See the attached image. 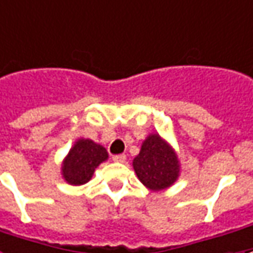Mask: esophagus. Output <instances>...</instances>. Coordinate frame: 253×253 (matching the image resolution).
Here are the masks:
<instances>
[{"label": "esophagus", "instance_id": "esophagus-1", "mask_svg": "<svg viewBox=\"0 0 253 253\" xmlns=\"http://www.w3.org/2000/svg\"><path fill=\"white\" fill-rule=\"evenodd\" d=\"M112 159L115 162H125L126 161V155L125 154H119V155H113Z\"/></svg>", "mask_w": 253, "mask_h": 253}]
</instances>
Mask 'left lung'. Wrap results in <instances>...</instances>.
Returning <instances> with one entry per match:
<instances>
[{
	"label": "left lung",
	"mask_w": 253,
	"mask_h": 253,
	"mask_svg": "<svg viewBox=\"0 0 253 253\" xmlns=\"http://www.w3.org/2000/svg\"><path fill=\"white\" fill-rule=\"evenodd\" d=\"M133 168L142 184L152 191H161L176 183L180 162L174 149L159 134H149L134 158Z\"/></svg>",
	"instance_id": "8db88e82"
}]
</instances>
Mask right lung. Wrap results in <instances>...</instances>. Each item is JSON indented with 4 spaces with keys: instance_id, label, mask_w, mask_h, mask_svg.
Masks as SVG:
<instances>
[{
    "instance_id": "obj_1",
    "label": "right lung",
    "mask_w": 253,
    "mask_h": 253,
    "mask_svg": "<svg viewBox=\"0 0 253 253\" xmlns=\"http://www.w3.org/2000/svg\"><path fill=\"white\" fill-rule=\"evenodd\" d=\"M108 159L106 149L92 140L80 138L62 163V176L70 185L88 183L98 166Z\"/></svg>"
}]
</instances>
